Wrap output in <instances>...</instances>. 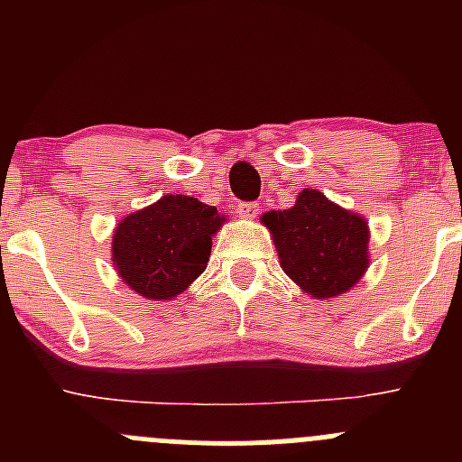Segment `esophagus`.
Wrapping results in <instances>:
<instances>
[{"instance_id":"34e87169","label":"esophagus","mask_w":462,"mask_h":462,"mask_svg":"<svg viewBox=\"0 0 462 462\" xmlns=\"http://www.w3.org/2000/svg\"><path fill=\"white\" fill-rule=\"evenodd\" d=\"M236 214L241 218H254L259 214V203H239L236 205Z\"/></svg>"}]
</instances>
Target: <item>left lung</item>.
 <instances>
[{
    "mask_svg": "<svg viewBox=\"0 0 462 462\" xmlns=\"http://www.w3.org/2000/svg\"><path fill=\"white\" fill-rule=\"evenodd\" d=\"M288 277L315 300L351 291L369 268L366 218L304 189L292 208L261 217Z\"/></svg>",
    "mask_w": 462,
    "mask_h": 462,
    "instance_id": "obj_1",
    "label": "left lung"
}]
</instances>
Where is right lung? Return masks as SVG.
<instances>
[{
  "label": "right lung",
  "instance_id": "obj_1",
  "mask_svg": "<svg viewBox=\"0 0 462 462\" xmlns=\"http://www.w3.org/2000/svg\"><path fill=\"white\" fill-rule=\"evenodd\" d=\"M223 221L214 205L167 194L118 223L111 259L120 279L144 300H171L205 270Z\"/></svg>",
  "mask_w": 462,
  "mask_h": 462
}]
</instances>
